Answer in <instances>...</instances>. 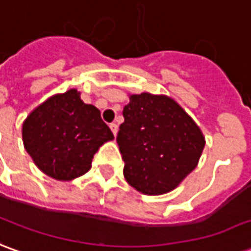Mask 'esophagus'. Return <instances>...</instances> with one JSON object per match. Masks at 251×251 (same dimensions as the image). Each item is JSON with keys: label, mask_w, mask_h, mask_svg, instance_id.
Segmentation results:
<instances>
[{"label": "esophagus", "mask_w": 251, "mask_h": 251, "mask_svg": "<svg viewBox=\"0 0 251 251\" xmlns=\"http://www.w3.org/2000/svg\"><path fill=\"white\" fill-rule=\"evenodd\" d=\"M109 128H111V131L113 132V135L116 136L117 131H119V127H117L116 123H111V124H109Z\"/></svg>", "instance_id": "34e87169"}]
</instances>
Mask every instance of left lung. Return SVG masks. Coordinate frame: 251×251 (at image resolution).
I'll return each instance as SVG.
<instances>
[{
  "instance_id": "8db88e82",
  "label": "left lung",
  "mask_w": 251,
  "mask_h": 251,
  "mask_svg": "<svg viewBox=\"0 0 251 251\" xmlns=\"http://www.w3.org/2000/svg\"><path fill=\"white\" fill-rule=\"evenodd\" d=\"M116 142L129 185L145 195L173 191L193 169L205 140L196 123L166 96L132 94Z\"/></svg>"
}]
</instances>
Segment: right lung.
<instances>
[{
    "label": "right lung",
    "mask_w": 251,
    "mask_h": 251,
    "mask_svg": "<svg viewBox=\"0 0 251 251\" xmlns=\"http://www.w3.org/2000/svg\"><path fill=\"white\" fill-rule=\"evenodd\" d=\"M112 139L100 111L85 104L75 89L51 97L23 124L24 146L33 162L60 181L86 173L99 147Z\"/></svg>",
    "instance_id": "right-lung-1"
}]
</instances>
